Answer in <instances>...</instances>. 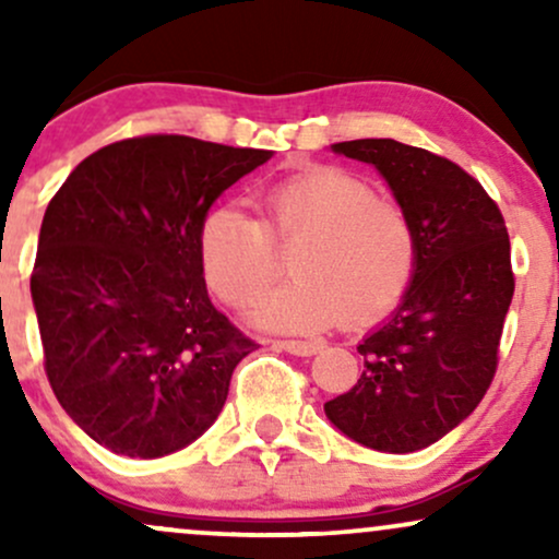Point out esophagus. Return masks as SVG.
Masks as SVG:
<instances>
[{
  "instance_id": "obj_1",
  "label": "esophagus",
  "mask_w": 559,
  "mask_h": 559,
  "mask_svg": "<svg viewBox=\"0 0 559 559\" xmlns=\"http://www.w3.org/2000/svg\"><path fill=\"white\" fill-rule=\"evenodd\" d=\"M275 346H281V349L292 352V355L310 357V355H316V352L320 349V342H299V338H286V342H275Z\"/></svg>"
}]
</instances>
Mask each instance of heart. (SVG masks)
<instances>
[{
  "instance_id": "1",
  "label": "heart",
  "mask_w": 559,
  "mask_h": 559,
  "mask_svg": "<svg viewBox=\"0 0 559 559\" xmlns=\"http://www.w3.org/2000/svg\"><path fill=\"white\" fill-rule=\"evenodd\" d=\"M254 202L260 221L228 204L199 221V271L223 305H252L281 271L278 249H292L297 278L254 307L267 329L320 331L338 318L362 329L407 294L418 265L413 217L362 178L316 165L262 186Z\"/></svg>"
}]
</instances>
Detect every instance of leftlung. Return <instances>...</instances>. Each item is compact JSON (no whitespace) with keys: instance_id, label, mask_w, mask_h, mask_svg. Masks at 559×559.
<instances>
[{"instance_id":"8db88e82","label":"left lung","mask_w":559,"mask_h":559,"mask_svg":"<svg viewBox=\"0 0 559 559\" xmlns=\"http://www.w3.org/2000/svg\"><path fill=\"white\" fill-rule=\"evenodd\" d=\"M333 152L376 165L413 217L418 265L400 310L357 352L360 381L325 402L338 431L378 452H418L460 426L489 391L515 292L497 202L452 159L394 139Z\"/></svg>"}]
</instances>
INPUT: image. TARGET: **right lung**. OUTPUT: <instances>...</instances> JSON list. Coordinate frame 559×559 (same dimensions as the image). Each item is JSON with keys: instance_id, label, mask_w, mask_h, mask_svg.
<instances>
[{"instance_id": "obj_1", "label": "right lung", "mask_w": 559, "mask_h": 559, "mask_svg": "<svg viewBox=\"0 0 559 559\" xmlns=\"http://www.w3.org/2000/svg\"><path fill=\"white\" fill-rule=\"evenodd\" d=\"M267 159L146 133L88 155L52 197L31 297L49 386L96 444L163 457L221 415L236 365L258 344L210 301L197 230Z\"/></svg>"}]
</instances>
